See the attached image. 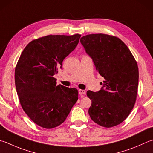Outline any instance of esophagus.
Here are the masks:
<instances>
[{"instance_id":"1","label":"esophagus","mask_w":153,"mask_h":153,"mask_svg":"<svg viewBox=\"0 0 153 153\" xmlns=\"http://www.w3.org/2000/svg\"><path fill=\"white\" fill-rule=\"evenodd\" d=\"M79 93L80 95L85 94H86V91L85 90H82V89H79Z\"/></svg>"}]
</instances>
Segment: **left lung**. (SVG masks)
Instances as JSON below:
<instances>
[{
  "label": "left lung",
  "instance_id": "obj_1",
  "mask_svg": "<svg viewBox=\"0 0 153 153\" xmlns=\"http://www.w3.org/2000/svg\"><path fill=\"white\" fill-rule=\"evenodd\" d=\"M105 80L98 92L88 91V114L94 123L110 128L125 120L133 108L139 84V68L131 52L116 36L88 34L80 41Z\"/></svg>",
  "mask_w": 153,
  "mask_h": 153
}]
</instances>
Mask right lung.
<instances>
[{
	"mask_svg": "<svg viewBox=\"0 0 153 153\" xmlns=\"http://www.w3.org/2000/svg\"><path fill=\"white\" fill-rule=\"evenodd\" d=\"M80 36L48 35L34 40L17 62L14 79L20 103L28 117L41 127L61 125L77 101V89L56 85L54 76L76 47Z\"/></svg>",
	"mask_w": 153,
	"mask_h": 153,
	"instance_id": "1",
	"label": "right lung"
}]
</instances>
